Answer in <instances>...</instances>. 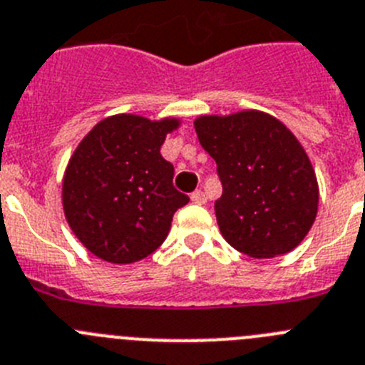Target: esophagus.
Wrapping results in <instances>:
<instances>
[{
    "mask_svg": "<svg viewBox=\"0 0 365 365\" xmlns=\"http://www.w3.org/2000/svg\"><path fill=\"white\" fill-rule=\"evenodd\" d=\"M190 200H192L195 203H200V205H202V203L207 202V196L203 195V190H195V192L190 195Z\"/></svg>",
    "mask_w": 365,
    "mask_h": 365,
    "instance_id": "obj_1",
    "label": "esophagus"
}]
</instances>
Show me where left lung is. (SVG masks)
Wrapping results in <instances>:
<instances>
[{"label":"left lung","mask_w":365,"mask_h":365,"mask_svg":"<svg viewBox=\"0 0 365 365\" xmlns=\"http://www.w3.org/2000/svg\"><path fill=\"white\" fill-rule=\"evenodd\" d=\"M203 149L218 165L215 202L220 232L251 258L293 251L313 227L318 182L311 160L287 127L262 110L195 120Z\"/></svg>","instance_id":"8db88e82"}]
</instances>
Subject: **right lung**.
Instances as JSON below:
<instances>
[{
  "mask_svg": "<svg viewBox=\"0 0 365 365\" xmlns=\"http://www.w3.org/2000/svg\"><path fill=\"white\" fill-rule=\"evenodd\" d=\"M178 118L114 114L88 130L63 175L68 227L94 256L133 264L167 238L189 196L173 187L175 167L160 154Z\"/></svg>",
  "mask_w": 365,
  "mask_h": 365,
  "instance_id": "1",
  "label": "right lung"
}]
</instances>
